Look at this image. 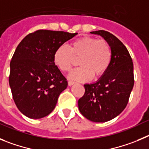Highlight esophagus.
Returning a JSON list of instances; mask_svg holds the SVG:
<instances>
[{
	"label": "esophagus",
	"mask_w": 149,
	"mask_h": 149,
	"mask_svg": "<svg viewBox=\"0 0 149 149\" xmlns=\"http://www.w3.org/2000/svg\"><path fill=\"white\" fill-rule=\"evenodd\" d=\"M75 83L73 82V81H68V85H69V86H72V85H73Z\"/></svg>",
	"instance_id": "34e87169"
}]
</instances>
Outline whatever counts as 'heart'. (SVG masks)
<instances>
[{"instance_id": "obj_1", "label": "heart", "mask_w": 149, "mask_h": 149, "mask_svg": "<svg viewBox=\"0 0 149 149\" xmlns=\"http://www.w3.org/2000/svg\"><path fill=\"white\" fill-rule=\"evenodd\" d=\"M111 49L104 40L92 37H83L73 41L70 47H58L53 55L55 65L62 72H69L75 58L80 57V68L73 70L68 75L70 79L88 81L93 76L99 77L105 73L111 61Z\"/></svg>"}]
</instances>
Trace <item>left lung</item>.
<instances>
[{"instance_id":"left-lung-1","label":"left lung","mask_w":149,"mask_h":149,"mask_svg":"<svg viewBox=\"0 0 149 149\" xmlns=\"http://www.w3.org/2000/svg\"><path fill=\"white\" fill-rule=\"evenodd\" d=\"M104 38L111 49V61L96 81L84 84L85 93L78 101L81 114L94 123L111 120L123 112L133 89L134 65L128 49L113 34L104 30L91 32Z\"/></svg>"}]
</instances>
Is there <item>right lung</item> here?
Segmentation results:
<instances>
[{
	"label": "right lung",
	"mask_w": 149,
	"mask_h": 149,
	"mask_svg": "<svg viewBox=\"0 0 149 149\" xmlns=\"http://www.w3.org/2000/svg\"><path fill=\"white\" fill-rule=\"evenodd\" d=\"M78 33L40 29L20 42L10 62L9 86L16 106L30 119L51 113L68 81L53 60L56 49Z\"/></svg>",
	"instance_id": "add662e5"
}]
</instances>
